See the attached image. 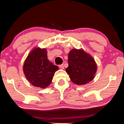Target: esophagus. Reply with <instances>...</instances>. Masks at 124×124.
<instances>
[{
	"instance_id": "esophagus-1",
	"label": "esophagus",
	"mask_w": 124,
	"mask_h": 124,
	"mask_svg": "<svg viewBox=\"0 0 124 124\" xmlns=\"http://www.w3.org/2000/svg\"><path fill=\"white\" fill-rule=\"evenodd\" d=\"M59 68H60L62 69H63L64 68V64H61V65H59Z\"/></svg>"
}]
</instances>
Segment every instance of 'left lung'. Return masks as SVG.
Here are the masks:
<instances>
[{"mask_svg":"<svg viewBox=\"0 0 124 124\" xmlns=\"http://www.w3.org/2000/svg\"><path fill=\"white\" fill-rule=\"evenodd\" d=\"M69 66L65 69L74 84L82 85L94 79L97 70L94 59L83 49H72L68 54Z\"/></svg>","mask_w":124,"mask_h":124,"instance_id":"1","label":"left lung"}]
</instances>
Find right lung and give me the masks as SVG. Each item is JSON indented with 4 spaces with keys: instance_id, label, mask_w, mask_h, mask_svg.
Segmentation results:
<instances>
[{
    "instance_id": "add662e5",
    "label": "right lung",
    "mask_w": 124,
    "mask_h": 124,
    "mask_svg": "<svg viewBox=\"0 0 124 124\" xmlns=\"http://www.w3.org/2000/svg\"><path fill=\"white\" fill-rule=\"evenodd\" d=\"M59 69L47 59L45 48H34L25 61L23 70L31 85L42 89L47 87L52 82L54 74Z\"/></svg>"
}]
</instances>
